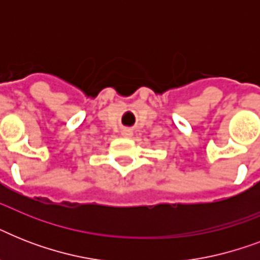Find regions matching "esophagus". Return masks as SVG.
I'll return each mask as SVG.
<instances>
[{
	"instance_id": "1",
	"label": "esophagus",
	"mask_w": 260,
	"mask_h": 260,
	"mask_svg": "<svg viewBox=\"0 0 260 260\" xmlns=\"http://www.w3.org/2000/svg\"><path fill=\"white\" fill-rule=\"evenodd\" d=\"M122 136H125V138H131V136H132V131L124 129L122 131Z\"/></svg>"
}]
</instances>
